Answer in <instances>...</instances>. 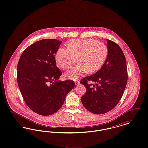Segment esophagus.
Segmentation results:
<instances>
[{"instance_id": "obj_1", "label": "esophagus", "mask_w": 148, "mask_h": 148, "mask_svg": "<svg viewBox=\"0 0 148 148\" xmlns=\"http://www.w3.org/2000/svg\"><path fill=\"white\" fill-rule=\"evenodd\" d=\"M80 83V82H79V80H77L75 81V84L76 85H77L79 84Z\"/></svg>"}]
</instances>
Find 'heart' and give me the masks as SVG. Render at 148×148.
<instances>
[{
	"mask_svg": "<svg viewBox=\"0 0 148 148\" xmlns=\"http://www.w3.org/2000/svg\"><path fill=\"white\" fill-rule=\"evenodd\" d=\"M108 53V48L102 42L93 39H73L68 42L67 48L58 49L55 59L64 70L69 69L77 60L79 64L65 74L67 78L76 80L85 73L98 71L105 63Z\"/></svg>",
	"mask_w": 148,
	"mask_h": 148,
	"instance_id": "1",
	"label": "heart"
}]
</instances>
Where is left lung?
I'll return each mask as SVG.
<instances>
[{
	"instance_id": "obj_1",
	"label": "left lung",
	"mask_w": 148,
	"mask_h": 148,
	"mask_svg": "<svg viewBox=\"0 0 148 148\" xmlns=\"http://www.w3.org/2000/svg\"><path fill=\"white\" fill-rule=\"evenodd\" d=\"M108 50L106 62L101 69L80 83L86 92L82 98L85 108L91 113L102 114L112 110L119 102L127 81L126 59L119 46L106 39ZM92 81L95 85L87 84Z\"/></svg>"
}]
</instances>
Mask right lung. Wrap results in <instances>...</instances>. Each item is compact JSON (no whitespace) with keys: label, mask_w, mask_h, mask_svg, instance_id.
Here are the masks:
<instances>
[{"label":"right lung","mask_w":148,"mask_h":148,"mask_svg":"<svg viewBox=\"0 0 148 148\" xmlns=\"http://www.w3.org/2000/svg\"><path fill=\"white\" fill-rule=\"evenodd\" d=\"M62 41L45 39L34 42L21 54L17 66V81L26 104L34 112L48 116L63 106L75 87L71 80H58L62 74L55 54Z\"/></svg>","instance_id":"1"}]
</instances>
